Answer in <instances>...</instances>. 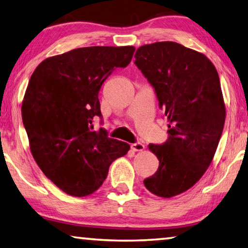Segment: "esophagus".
<instances>
[{
	"label": "esophagus",
	"instance_id": "34e87169",
	"mask_svg": "<svg viewBox=\"0 0 248 248\" xmlns=\"http://www.w3.org/2000/svg\"><path fill=\"white\" fill-rule=\"evenodd\" d=\"M131 149L135 151H142L144 149V145L141 142H135L131 144Z\"/></svg>",
	"mask_w": 248,
	"mask_h": 248
}]
</instances>
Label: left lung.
Masks as SVG:
<instances>
[{"instance_id": "1", "label": "left lung", "mask_w": 248, "mask_h": 248, "mask_svg": "<svg viewBox=\"0 0 248 248\" xmlns=\"http://www.w3.org/2000/svg\"><path fill=\"white\" fill-rule=\"evenodd\" d=\"M135 58L169 121L166 142L149 144L159 168L143 183L172 198L193 186L213 160L225 123L221 82L205 55L175 42L141 46Z\"/></svg>"}]
</instances>
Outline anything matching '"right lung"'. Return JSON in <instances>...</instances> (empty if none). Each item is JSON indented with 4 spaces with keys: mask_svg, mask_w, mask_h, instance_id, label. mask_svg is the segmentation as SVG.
<instances>
[{
    "mask_svg": "<svg viewBox=\"0 0 248 248\" xmlns=\"http://www.w3.org/2000/svg\"><path fill=\"white\" fill-rule=\"evenodd\" d=\"M133 46H92L46 58L34 70L22 103L31 152L44 174L69 195L86 196L107 178L130 145L93 129L101 119L98 93L116 68L127 67Z\"/></svg>",
    "mask_w": 248,
    "mask_h": 248,
    "instance_id": "1",
    "label": "right lung"
}]
</instances>
